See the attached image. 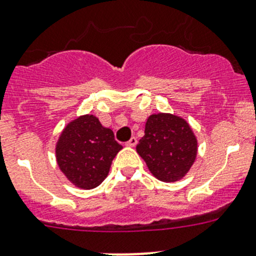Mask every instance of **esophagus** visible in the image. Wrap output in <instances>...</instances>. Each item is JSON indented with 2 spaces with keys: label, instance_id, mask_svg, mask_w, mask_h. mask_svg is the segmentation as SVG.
Here are the masks:
<instances>
[{
  "label": "esophagus",
  "instance_id": "obj_1",
  "mask_svg": "<svg viewBox=\"0 0 256 256\" xmlns=\"http://www.w3.org/2000/svg\"><path fill=\"white\" fill-rule=\"evenodd\" d=\"M136 144H138V138H136L135 136H132V138H131L130 140L128 141V142H126V145H128V146H135Z\"/></svg>",
  "mask_w": 256,
  "mask_h": 256
}]
</instances>
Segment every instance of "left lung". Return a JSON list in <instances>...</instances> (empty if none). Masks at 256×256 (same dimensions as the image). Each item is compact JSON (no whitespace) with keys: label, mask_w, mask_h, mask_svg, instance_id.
Instances as JSON below:
<instances>
[{"label":"left lung","mask_w":256,"mask_h":256,"mask_svg":"<svg viewBox=\"0 0 256 256\" xmlns=\"http://www.w3.org/2000/svg\"><path fill=\"white\" fill-rule=\"evenodd\" d=\"M156 178L166 182L182 178L196 158V138L190 126L175 115H151L145 125V135L136 146Z\"/></svg>","instance_id":"left-lung-1"}]
</instances>
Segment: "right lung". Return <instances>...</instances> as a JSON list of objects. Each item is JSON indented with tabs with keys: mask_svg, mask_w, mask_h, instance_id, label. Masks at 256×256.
I'll use <instances>...</instances> for the list:
<instances>
[{
	"mask_svg": "<svg viewBox=\"0 0 256 256\" xmlns=\"http://www.w3.org/2000/svg\"><path fill=\"white\" fill-rule=\"evenodd\" d=\"M121 148L111 128H104L95 116L85 115L66 126L57 142L56 158L71 182L92 188L105 180Z\"/></svg>",
	"mask_w": 256,
	"mask_h": 256,
	"instance_id": "obj_1",
	"label": "right lung"
}]
</instances>
